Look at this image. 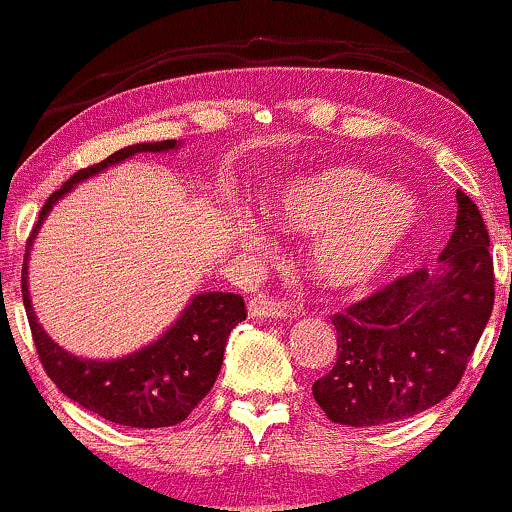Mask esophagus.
<instances>
[{
    "label": "esophagus",
    "instance_id": "1",
    "mask_svg": "<svg viewBox=\"0 0 512 512\" xmlns=\"http://www.w3.org/2000/svg\"><path fill=\"white\" fill-rule=\"evenodd\" d=\"M247 313H250L252 318H289V308L284 306V301H279L277 296L269 294L252 296L250 303H247Z\"/></svg>",
    "mask_w": 512,
    "mask_h": 512
}]
</instances>
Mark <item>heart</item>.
Wrapping results in <instances>:
<instances>
[{"label":"heart","instance_id":"b5f03b06","mask_svg":"<svg viewBox=\"0 0 512 512\" xmlns=\"http://www.w3.org/2000/svg\"><path fill=\"white\" fill-rule=\"evenodd\" d=\"M262 204L279 230L313 238L311 269L333 291L379 282L423 226V209L411 192L350 162L279 182ZM240 240L257 250L267 243L252 221L243 223Z\"/></svg>","mask_w":512,"mask_h":512}]
</instances>
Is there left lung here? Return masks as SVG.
I'll use <instances>...</instances> for the list:
<instances>
[{
    "instance_id": "1",
    "label": "left lung",
    "mask_w": 512,
    "mask_h": 512,
    "mask_svg": "<svg viewBox=\"0 0 512 512\" xmlns=\"http://www.w3.org/2000/svg\"><path fill=\"white\" fill-rule=\"evenodd\" d=\"M488 245L479 209L457 192V226L435 269L420 267L335 313L338 362L313 384L333 423L389 425L457 389L493 311Z\"/></svg>"
}]
</instances>
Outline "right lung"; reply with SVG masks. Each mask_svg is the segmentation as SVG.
<instances>
[{
	"mask_svg": "<svg viewBox=\"0 0 512 512\" xmlns=\"http://www.w3.org/2000/svg\"><path fill=\"white\" fill-rule=\"evenodd\" d=\"M177 148V140L128 145L99 165L75 172L58 192L48 196L26 243L21 294L43 369L67 398L128 428H170L187 420L216 384L230 330L247 316L243 296L223 291L196 294L170 328L150 345L119 359H87L63 350L38 323L28 296V255L50 209L75 184L138 153H170Z\"/></svg>",
	"mask_w": 512,
	"mask_h": 512,
	"instance_id": "1",
	"label": "right lung"
}]
</instances>
